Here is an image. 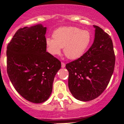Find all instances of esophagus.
<instances>
[{"label":"esophagus","instance_id":"obj_1","mask_svg":"<svg viewBox=\"0 0 124 124\" xmlns=\"http://www.w3.org/2000/svg\"><path fill=\"white\" fill-rule=\"evenodd\" d=\"M61 67H62V68H64L65 67V63L64 62H61Z\"/></svg>","mask_w":124,"mask_h":124}]
</instances>
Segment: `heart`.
<instances>
[{"mask_svg": "<svg viewBox=\"0 0 124 124\" xmlns=\"http://www.w3.org/2000/svg\"><path fill=\"white\" fill-rule=\"evenodd\" d=\"M52 38L46 39L47 50L50 54H59L63 47L67 58L76 59L82 56L91 45V32L77 27H61L55 30Z\"/></svg>", "mask_w": 124, "mask_h": 124, "instance_id": "heart-1", "label": "heart"}]
</instances>
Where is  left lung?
<instances>
[{
    "label": "left lung",
    "instance_id": "obj_1",
    "mask_svg": "<svg viewBox=\"0 0 124 124\" xmlns=\"http://www.w3.org/2000/svg\"><path fill=\"white\" fill-rule=\"evenodd\" d=\"M95 28L93 44L80 57L66 65L69 72L68 87L77 100L88 101L104 92L113 74L115 55L110 36Z\"/></svg>",
    "mask_w": 124,
    "mask_h": 124
}]
</instances>
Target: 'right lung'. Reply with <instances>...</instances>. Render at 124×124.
Returning a JSON list of instances; mask_svg holds the SVG:
<instances>
[{
	"instance_id": "add662e5",
	"label": "right lung",
	"mask_w": 124,
	"mask_h": 124,
	"mask_svg": "<svg viewBox=\"0 0 124 124\" xmlns=\"http://www.w3.org/2000/svg\"><path fill=\"white\" fill-rule=\"evenodd\" d=\"M46 27L38 24L20 28L7 46V73L24 98L41 103L49 98L61 62L46 52Z\"/></svg>"
}]
</instances>
